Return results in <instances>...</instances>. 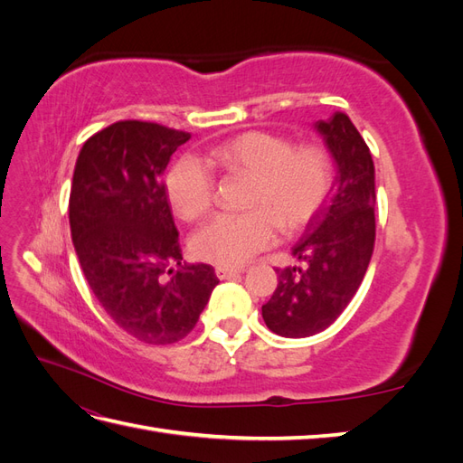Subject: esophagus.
Returning <instances> with one entry per match:
<instances>
[{
	"mask_svg": "<svg viewBox=\"0 0 463 463\" xmlns=\"http://www.w3.org/2000/svg\"><path fill=\"white\" fill-rule=\"evenodd\" d=\"M241 272H243V269H232V266H216V276L220 279H228V278H232L235 274H241Z\"/></svg>",
	"mask_w": 463,
	"mask_h": 463,
	"instance_id": "esophagus-1",
	"label": "esophagus"
}]
</instances>
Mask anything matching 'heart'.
Instances as JSON below:
<instances>
[{
	"label": "heart",
	"instance_id": "b5f03b06",
	"mask_svg": "<svg viewBox=\"0 0 463 463\" xmlns=\"http://www.w3.org/2000/svg\"><path fill=\"white\" fill-rule=\"evenodd\" d=\"M208 162L230 175L250 177L241 214L220 213L197 230L191 249L197 259L240 266L286 233L303 230L325 206L332 187V162L317 145L296 146L284 137L250 131L210 150ZM167 197L184 220H197L214 203V177L194 156H184L167 174Z\"/></svg>",
	"mask_w": 463,
	"mask_h": 463
}]
</instances>
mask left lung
Segmentation results:
<instances>
[{
  "instance_id": "left-lung-1",
  "label": "left lung",
  "mask_w": 463,
  "mask_h": 463,
  "mask_svg": "<svg viewBox=\"0 0 463 463\" xmlns=\"http://www.w3.org/2000/svg\"><path fill=\"white\" fill-rule=\"evenodd\" d=\"M335 164L330 199L307 223L291 253L305 266L278 269V288L262 318L284 338L326 330L354 299L374 249V164L342 111L315 123Z\"/></svg>"
}]
</instances>
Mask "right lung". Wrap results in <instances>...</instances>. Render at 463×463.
<instances>
[{"mask_svg": "<svg viewBox=\"0 0 463 463\" xmlns=\"http://www.w3.org/2000/svg\"><path fill=\"white\" fill-rule=\"evenodd\" d=\"M191 133L118 121L82 145L69 197V226L87 282L116 325L145 344L184 340L220 279L189 264L162 175Z\"/></svg>", "mask_w": 463, "mask_h": 463, "instance_id": "1", "label": "right lung"}]
</instances>
